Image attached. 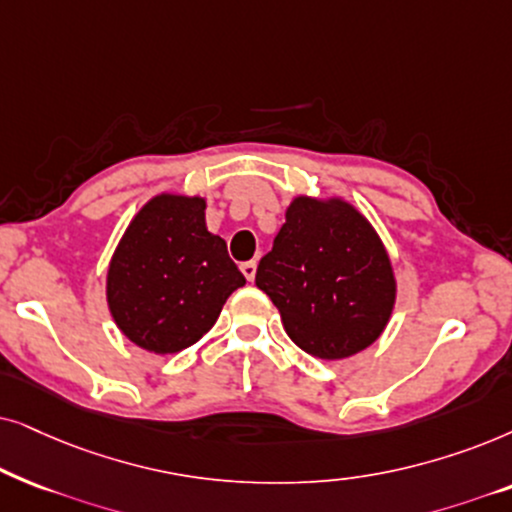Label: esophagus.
Instances as JSON below:
<instances>
[{"mask_svg":"<svg viewBox=\"0 0 512 512\" xmlns=\"http://www.w3.org/2000/svg\"><path fill=\"white\" fill-rule=\"evenodd\" d=\"M241 271H243V276L248 278V283H252V281H255V274H257V262H243Z\"/></svg>","mask_w":512,"mask_h":512,"instance_id":"esophagus-1","label":"esophagus"}]
</instances>
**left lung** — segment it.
<instances>
[{"label":"left lung","mask_w":512,"mask_h":512,"mask_svg":"<svg viewBox=\"0 0 512 512\" xmlns=\"http://www.w3.org/2000/svg\"><path fill=\"white\" fill-rule=\"evenodd\" d=\"M255 283L288 337L320 360H342L384 335L398 281L372 222L342 196L297 194Z\"/></svg>","instance_id":"left-lung-1"}]
</instances>
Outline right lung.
I'll use <instances>...</instances> for the list:
<instances>
[{
	"mask_svg": "<svg viewBox=\"0 0 512 512\" xmlns=\"http://www.w3.org/2000/svg\"><path fill=\"white\" fill-rule=\"evenodd\" d=\"M245 278L206 227L203 196L161 192L133 220L107 267L109 316L135 346L177 353L199 342Z\"/></svg>",
	"mask_w": 512,
	"mask_h": 512,
	"instance_id": "1",
	"label": "right lung"
}]
</instances>
